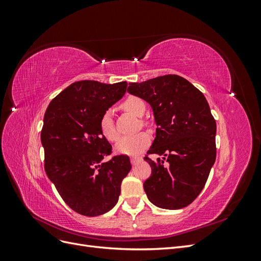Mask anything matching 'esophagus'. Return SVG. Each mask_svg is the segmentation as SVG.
Here are the masks:
<instances>
[{"mask_svg":"<svg viewBox=\"0 0 261 261\" xmlns=\"http://www.w3.org/2000/svg\"><path fill=\"white\" fill-rule=\"evenodd\" d=\"M141 159L140 158H136V156H133V158H130V163L133 164V165H135V164H137L139 161H140Z\"/></svg>","mask_w":261,"mask_h":261,"instance_id":"obj_1","label":"esophagus"}]
</instances>
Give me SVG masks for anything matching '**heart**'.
<instances>
[{"instance_id":"obj_1","label":"heart","mask_w":261,"mask_h":261,"mask_svg":"<svg viewBox=\"0 0 261 261\" xmlns=\"http://www.w3.org/2000/svg\"><path fill=\"white\" fill-rule=\"evenodd\" d=\"M122 108L126 112L135 115L137 117H141L145 114L146 105L145 102L137 97H129L126 99ZM141 124H145L141 122ZM100 129L102 135L105 136L109 141H115L118 138V133L115 128L113 120H112V111L107 110L102 114L100 118ZM150 144V136L147 133H138L136 135L124 136L117 141L115 145V151L120 154L125 155H137L143 150H145Z\"/></svg>"}]
</instances>
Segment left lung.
<instances>
[{
	"label": "left lung",
	"mask_w": 261,
	"mask_h": 261,
	"mask_svg": "<svg viewBox=\"0 0 261 261\" xmlns=\"http://www.w3.org/2000/svg\"><path fill=\"white\" fill-rule=\"evenodd\" d=\"M127 92L151 107L156 125L148 154L151 175L144 183L154 206L177 210L200 194L216 161L217 124L201 91L185 78L164 75L130 83Z\"/></svg>",
	"instance_id": "8db88e82"
}]
</instances>
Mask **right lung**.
<instances>
[{
	"mask_svg": "<svg viewBox=\"0 0 261 261\" xmlns=\"http://www.w3.org/2000/svg\"><path fill=\"white\" fill-rule=\"evenodd\" d=\"M126 88V82H76L45 111L41 130L45 173L63 200L80 215L97 217L111 210L132 169L124 154L103 161L112 146L100 129L102 114L122 99Z\"/></svg>",
	"mask_w": 261,
	"mask_h": 261,
	"instance_id": "obj_1",
	"label": "right lung"
}]
</instances>
